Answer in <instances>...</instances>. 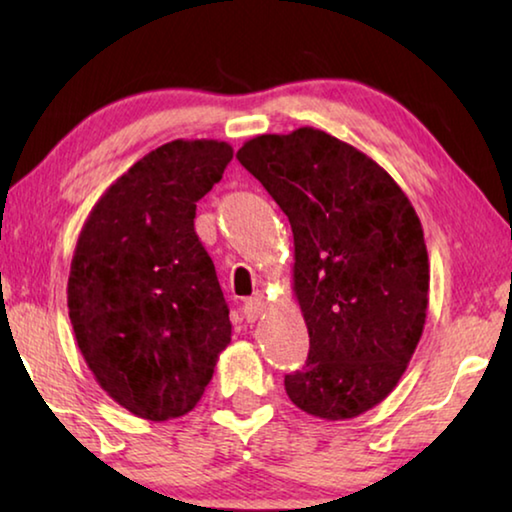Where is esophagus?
<instances>
[{"instance_id":"34e87169","label":"esophagus","mask_w":512,"mask_h":512,"mask_svg":"<svg viewBox=\"0 0 512 512\" xmlns=\"http://www.w3.org/2000/svg\"><path fill=\"white\" fill-rule=\"evenodd\" d=\"M264 311V296L262 293H255L253 298L244 300V318L248 320V323H255V320L262 316Z\"/></svg>"}]
</instances>
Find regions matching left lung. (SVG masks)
Returning <instances> with one entry per match:
<instances>
[{
    "label": "left lung",
    "mask_w": 512,
    "mask_h": 512,
    "mask_svg": "<svg viewBox=\"0 0 512 512\" xmlns=\"http://www.w3.org/2000/svg\"><path fill=\"white\" fill-rule=\"evenodd\" d=\"M237 160L293 232L309 354L284 377L289 400L323 420L357 418L397 386L422 336L429 257L418 214L375 160L316 128L253 137Z\"/></svg>",
    "instance_id": "1"
}]
</instances>
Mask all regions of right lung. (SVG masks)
<instances>
[{"mask_svg":"<svg viewBox=\"0 0 512 512\" xmlns=\"http://www.w3.org/2000/svg\"><path fill=\"white\" fill-rule=\"evenodd\" d=\"M230 160L225 142L162 144L106 189L76 241V343L103 391L137 418L192 411L230 343V309L194 230L196 203Z\"/></svg>","mask_w":512,"mask_h":512,"instance_id":"right-lung-1","label":"right lung"}]
</instances>
